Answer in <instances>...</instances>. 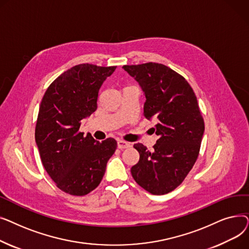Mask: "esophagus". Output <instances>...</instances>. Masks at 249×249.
Wrapping results in <instances>:
<instances>
[{
    "label": "esophagus",
    "instance_id": "1",
    "mask_svg": "<svg viewBox=\"0 0 249 249\" xmlns=\"http://www.w3.org/2000/svg\"><path fill=\"white\" fill-rule=\"evenodd\" d=\"M117 146L118 148L120 149H124V148H127L130 146V143L129 142H126L124 140H118L117 141Z\"/></svg>",
    "mask_w": 249,
    "mask_h": 249
}]
</instances>
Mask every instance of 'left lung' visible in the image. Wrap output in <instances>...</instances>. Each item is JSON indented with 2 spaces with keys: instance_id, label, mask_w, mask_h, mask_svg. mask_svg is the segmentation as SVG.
I'll return each mask as SVG.
<instances>
[{
  "instance_id": "left-lung-1",
  "label": "left lung",
  "mask_w": 249,
  "mask_h": 249,
  "mask_svg": "<svg viewBox=\"0 0 249 249\" xmlns=\"http://www.w3.org/2000/svg\"><path fill=\"white\" fill-rule=\"evenodd\" d=\"M123 69L144 91L143 115L158 122L152 128L159 136L153 150L141 143L134 144L140 158L131 175L150 194H167L186 178L200 152L205 124L197 97L184 76L161 63Z\"/></svg>"
}]
</instances>
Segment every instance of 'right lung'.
Here are the masks:
<instances>
[{
    "label": "right lung",
    "mask_w": 249,
    "mask_h": 249,
    "mask_svg": "<svg viewBox=\"0 0 249 249\" xmlns=\"http://www.w3.org/2000/svg\"><path fill=\"white\" fill-rule=\"evenodd\" d=\"M116 67L77 64L46 89L35 127V141L45 171L58 189L72 196L95 190L117 142H102L80 132L81 121L97 110L99 89Z\"/></svg>",
    "instance_id": "right-lung-1"
}]
</instances>
